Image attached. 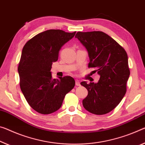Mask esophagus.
Listing matches in <instances>:
<instances>
[{"label":"esophagus","mask_w":145,"mask_h":145,"mask_svg":"<svg viewBox=\"0 0 145 145\" xmlns=\"http://www.w3.org/2000/svg\"><path fill=\"white\" fill-rule=\"evenodd\" d=\"M75 85L76 86H80V82L79 80H75Z\"/></svg>","instance_id":"34e87169"}]
</instances>
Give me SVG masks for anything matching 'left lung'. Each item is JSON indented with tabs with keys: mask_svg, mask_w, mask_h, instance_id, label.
<instances>
[{
	"mask_svg": "<svg viewBox=\"0 0 145 145\" xmlns=\"http://www.w3.org/2000/svg\"><path fill=\"white\" fill-rule=\"evenodd\" d=\"M75 38L88 51V68H95L94 71L100 75L97 83L81 82L88 91L82 105L91 114L109 113L126 93L130 75L127 54L116 40L103 31H78Z\"/></svg>",
	"mask_w": 145,
	"mask_h": 145,
	"instance_id": "1",
	"label": "left lung"
}]
</instances>
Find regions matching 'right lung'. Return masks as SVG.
<instances>
[{"mask_svg": "<svg viewBox=\"0 0 145 145\" xmlns=\"http://www.w3.org/2000/svg\"><path fill=\"white\" fill-rule=\"evenodd\" d=\"M75 33L49 29L34 36L23 47L18 66L20 87L27 103L38 113L56 112L75 86L72 77L53 79L50 70L53 63L58 60L61 48Z\"/></svg>", "mask_w": 145, "mask_h": 145, "instance_id": "right-lung-1", "label": "right lung"}]
</instances>
